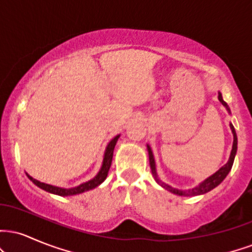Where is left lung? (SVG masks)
Here are the masks:
<instances>
[{"instance_id": "left-lung-1", "label": "left lung", "mask_w": 252, "mask_h": 252, "mask_svg": "<svg viewBox=\"0 0 252 252\" xmlns=\"http://www.w3.org/2000/svg\"><path fill=\"white\" fill-rule=\"evenodd\" d=\"M218 99H219V102H220L222 105L225 106V109L227 110L228 114H231L230 108H228L226 102H224V99H222V96H221L220 92H218ZM230 129H231V131H232V135H233V143H232V149H231L228 161L224 164V166L220 167V168L217 170L216 173H213V174L209 176V178L205 179L204 181H201L198 186L193 187V189H174V187L169 186L168 184H166V182H163L160 178H158V172H156V163H155L154 154H153V150H152V148H150L149 144H147V149H148V155H149V164H150V168H152V174H153V176H154L155 181L158 182L161 187H163L164 189L169 190L170 193H174V194L180 195V196L201 195V194H205V193L210 192V190H212L213 189H216V187L218 186V185H220L222 180L226 178L228 173H230L231 168H232L233 161H235V156L237 154V143H238V141H237V134H236L235 128H233L232 123H230Z\"/></svg>"}]
</instances>
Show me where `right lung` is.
<instances>
[{"label": "right lung", "mask_w": 252, "mask_h": 252, "mask_svg": "<svg viewBox=\"0 0 252 252\" xmlns=\"http://www.w3.org/2000/svg\"><path fill=\"white\" fill-rule=\"evenodd\" d=\"M120 136L121 135L115 136V137L108 143V146H106L105 152H104L102 167H100L99 172L97 173L96 176H94V178H92L91 180L83 182V184H80L79 186L71 187V189H63V187H58V186H53V185H50V184H45V182H41V181L36 180V179L32 178V176L30 174H27V173H26V174H27L28 179H30V180L33 182L34 185H36L39 189L46 190V192H48V193H52V194H57L60 196H70V195H76V194H80V193L88 192V190L94 189H96L97 186H99V185L102 184L104 180H105L106 176H108L110 166H111V162H112V155H114L115 146H116Z\"/></svg>", "instance_id": "add662e5"}]
</instances>
